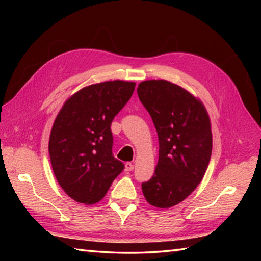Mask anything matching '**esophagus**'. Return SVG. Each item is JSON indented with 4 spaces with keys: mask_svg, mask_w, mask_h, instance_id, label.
Wrapping results in <instances>:
<instances>
[{
    "mask_svg": "<svg viewBox=\"0 0 261 261\" xmlns=\"http://www.w3.org/2000/svg\"><path fill=\"white\" fill-rule=\"evenodd\" d=\"M134 168H135L134 163H131V162H126V163H125V170H126V171L134 170Z\"/></svg>",
    "mask_w": 261,
    "mask_h": 261,
    "instance_id": "esophagus-1",
    "label": "esophagus"
}]
</instances>
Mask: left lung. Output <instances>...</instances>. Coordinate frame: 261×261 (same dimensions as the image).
<instances>
[{"label": "left lung", "mask_w": 261, "mask_h": 261, "mask_svg": "<svg viewBox=\"0 0 261 261\" xmlns=\"http://www.w3.org/2000/svg\"><path fill=\"white\" fill-rule=\"evenodd\" d=\"M159 137L153 177L141 184L145 199L159 208L179 204L206 173L212 154L211 121L200 100L168 81H145L137 88Z\"/></svg>", "instance_id": "obj_1"}]
</instances>
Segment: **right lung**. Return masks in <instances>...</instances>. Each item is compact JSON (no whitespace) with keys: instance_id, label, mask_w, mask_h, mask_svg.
Segmentation results:
<instances>
[{"instance_id":"1","label":"right lung","mask_w":261,"mask_h":261,"mask_svg":"<svg viewBox=\"0 0 261 261\" xmlns=\"http://www.w3.org/2000/svg\"><path fill=\"white\" fill-rule=\"evenodd\" d=\"M135 86L123 81L93 84L70 96L57 114L48 149L57 182L73 200L100 201L124 169L113 155L110 125Z\"/></svg>"}]
</instances>
